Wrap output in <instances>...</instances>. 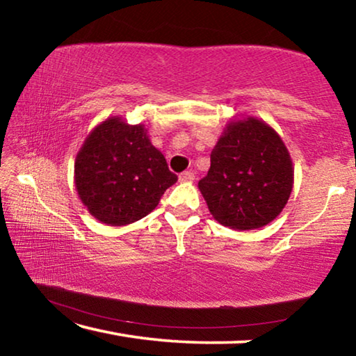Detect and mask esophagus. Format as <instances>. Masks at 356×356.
I'll return each instance as SVG.
<instances>
[{"mask_svg": "<svg viewBox=\"0 0 356 356\" xmlns=\"http://www.w3.org/2000/svg\"><path fill=\"white\" fill-rule=\"evenodd\" d=\"M179 180H180V182H191V180H195V172H193V171H184L179 176Z\"/></svg>", "mask_w": 356, "mask_h": 356, "instance_id": "34e87169", "label": "esophagus"}]
</instances>
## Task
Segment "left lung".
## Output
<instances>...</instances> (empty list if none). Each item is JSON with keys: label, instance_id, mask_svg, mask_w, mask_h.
I'll use <instances>...</instances> for the list:
<instances>
[{"label": "left lung", "instance_id": "left-lung-1", "mask_svg": "<svg viewBox=\"0 0 356 356\" xmlns=\"http://www.w3.org/2000/svg\"><path fill=\"white\" fill-rule=\"evenodd\" d=\"M197 186L220 225L238 231L267 226L292 193L291 154L262 119H234L216 141L210 170Z\"/></svg>", "mask_w": 356, "mask_h": 356}]
</instances>
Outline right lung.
Returning a JSON list of instances; mask_svg holds the SVG:
<instances>
[{
  "mask_svg": "<svg viewBox=\"0 0 356 356\" xmlns=\"http://www.w3.org/2000/svg\"><path fill=\"white\" fill-rule=\"evenodd\" d=\"M75 188L83 206L108 226L144 218L177 182L143 124L113 116L94 127L75 159Z\"/></svg>",
  "mask_w": 356,
  "mask_h": 356,
  "instance_id": "add662e5",
  "label": "right lung"
}]
</instances>
